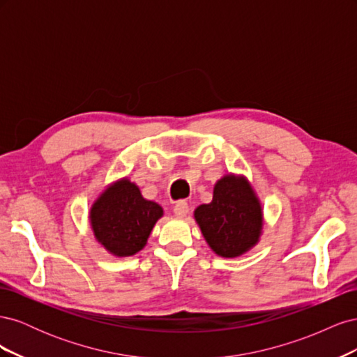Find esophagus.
Listing matches in <instances>:
<instances>
[{
    "label": "esophagus",
    "instance_id": "34e87169",
    "mask_svg": "<svg viewBox=\"0 0 357 357\" xmlns=\"http://www.w3.org/2000/svg\"><path fill=\"white\" fill-rule=\"evenodd\" d=\"M189 213V204L186 201H177L174 205V214L177 218H186Z\"/></svg>",
    "mask_w": 357,
    "mask_h": 357
}]
</instances>
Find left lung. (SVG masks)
I'll return each mask as SVG.
<instances>
[{
	"mask_svg": "<svg viewBox=\"0 0 357 357\" xmlns=\"http://www.w3.org/2000/svg\"><path fill=\"white\" fill-rule=\"evenodd\" d=\"M195 220L215 255L236 257L259 241L262 207L248 181L229 174L215 183L213 201L195 210Z\"/></svg>",
	"mask_w": 357,
	"mask_h": 357,
	"instance_id": "obj_1",
	"label": "left lung"
}]
</instances>
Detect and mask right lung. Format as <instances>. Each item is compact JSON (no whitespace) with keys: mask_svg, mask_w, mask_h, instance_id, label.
<instances>
[{"mask_svg":"<svg viewBox=\"0 0 357 357\" xmlns=\"http://www.w3.org/2000/svg\"><path fill=\"white\" fill-rule=\"evenodd\" d=\"M162 214L159 204L144 199L134 183L123 178L107 188L93 202L89 219L95 238L112 255L125 257L146 245Z\"/></svg>","mask_w":357,"mask_h":357,"instance_id":"add662e5","label":"right lung"}]
</instances>
